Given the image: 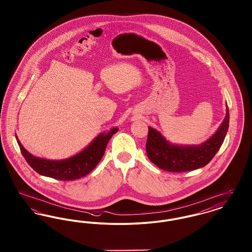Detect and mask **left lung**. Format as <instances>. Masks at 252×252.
<instances>
[{
	"label": "left lung",
	"mask_w": 252,
	"mask_h": 252,
	"mask_svg": "<svg viewBox=\"0 0 252 252\" xmlns=\"http://www.w3.org/2000/svg\"><path fill=\"white\" fill-rule=\"evenodd\" d=\"M226 117L218 130L203 144L198 145H176L159 132L148 127L146 154L158 167L168 172H187L207 165L223 144L229 123L228 108Z\"/></svg>",
	"instance_id": "obj_1"
}]
</instances>
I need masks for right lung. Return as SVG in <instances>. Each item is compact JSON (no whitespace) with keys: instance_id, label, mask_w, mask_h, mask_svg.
<instances>
[{"instance_id":"add662e5","label":"right lung","mask_w":252,"mask_h":252,"mask_svg":"<svg viewBox=\"0 0 252 252\" xmlns=\"http://www.w3.org/2000/svg\"><path fill=\"white\" fill-rule=\"evenodd\" d=\"M117 131V127H112L107 133L99 134L80 153L60 160L33 156L24 148L17 136L16 139L25 160L36 173L55 180H74L83 178L96 167L104 156L108 141Z\"/></svg>"}]
</instances>
